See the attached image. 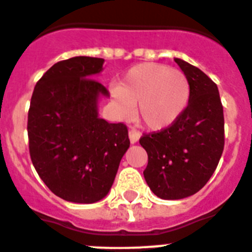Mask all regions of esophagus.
<instances>
[{
  "label": "esophagus",
  "instance_id": "esophagus-1",
  "mask_svg": "<svg viewBox=\"0 0 252 252\" xmlns=\"http://www.w3.org/2000/svg\"><path fill=\"white\" fill-rule=\"evenodd\" d=\"M128 136H130L131 144H135V142L139 141L140 132H139V131H136V130H130V132H128Z\"/></svg>",
  "mask_w": 252,
  "mask_h": 252
}]
</instances>
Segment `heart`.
Segmentation results:
<instances>
[{
	"instance_id": "1",
	"label": "heart",
	"mask_w": 252,
	"mask_h": 252,
	"mask_svg": "<svg viewBox=\"0 0 252 252\" xmlns=\"http://www.w3.org/2000/svg\"><path fill=\"white\" fill-rule=\"evenodd\" d=\"M112 98L124 120L137 115L150 130L169 127L179 119L190 98V84L183 72L158 63H144L128 70Z\"/></svg>"
}]
</instances>
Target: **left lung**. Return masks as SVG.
<instances>
[{
	"instance_id": "obj_1",
	"label": "left lung",
	"mask_w": 252,
	"mask_h": 252,
	"mask_svg": "<svg viewBox=\"0 0 252 252\" xmlns=\"http://www.w3.org/2000/svg\"><path fill=\"white\" fill-rule=\"evenodd\" d=\"M190 84V98L169 127L144 133L148 153L146 183L162 199L197 193L212 177L224 146V119L217 84L201 69L175 58Z\"/></svg>"
}]
</instances>
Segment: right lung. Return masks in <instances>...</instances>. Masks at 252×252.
Listing matches in <instances>:
<instances>
[{"label": "right lung", "instance_id": "add662e5", "mask_svg": "<svg viewBox=\"0 0 252 252\" xmlns=\"http://www.w3.org/2000/svg\"><path fill=\"white\" fill-rule=\"evenodd\" d=\"M104 59L74 57L58 62L37 81L28 116L29 151L39 177L58 197L94 203L110 192L130 146L126 125L99 119L93 79Z\"/></svg>", "mask_w": 252, "mask_h": 252}]
</instances>
